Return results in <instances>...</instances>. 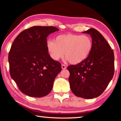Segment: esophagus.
Wrapping results in <instances>:
<instances>
[{"label":"esophagus","mask_w":121,"mask_h":121,"mask_svg":"<svg viewBox=\"0 0 121 121\" xmlns=\"http://www.w3.org/2000/svg\"><path fill=\"white\" fill-rule=\"evenodd\" d=\"M61 67H62V69H66V68H67L66 66H65V65H62Z\"/></svg>","instance_id":"1"}]
</instances>
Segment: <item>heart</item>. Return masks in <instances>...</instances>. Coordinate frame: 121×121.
<instances>
[{"label":"heart","instance_id":"b5f03b06","mask_svg":"<svg viewBox=\"0 0 121 121\" xmlns=\"http://www.w3.org/2000/svg\"><path fill=\"white\" fill-rule=\"evenodd\" d=\"M47 50L51 58L55 61L62 58L73 65H77L86 59L93 48V42L88 35L77 34L60 35L56 37L54 41L48 40Z\"/></svg>","mask_w":121,"mask_h":121}]
</instances>
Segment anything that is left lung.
<instances>
[{"mask_svg": "<svg viewBox=\"0 0 121 121\" xmlns=\"http://www.w3.org/2000/svg\"><path fill=\"white\" fill-rule=\"evenodd\" d=\"M90 34L93 48L83 62L67 67L71 91L78 97L92 99L104 92L114 73V54L107 41L94 28L83 32Z\"/></svg>", "mask_w": 121, "mask_h": 121, "instance_id": "8db88e82", "label": "left lung"}]
</instances>
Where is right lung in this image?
I'll use <instances>...</instances> for the list:
<instances>
[{
  "label": "right lung",
  "mask_w": 121,
  "mask_h": 121,
  "mask_svg": "<svg viewBox=\"0 0 121 121\" xmlns=\"http://www.w3.org/2000/svg\"><path fill=\"white\" fill-rule=\"evenodd\" d=\"M59 29L52 26H34L18 35L9 54L10 75L22 93L40 98L50 93L61 64L51 58L47 37Z\"/></svg>",
  "instance_id": "right-lung-1"
}]
</instances>
